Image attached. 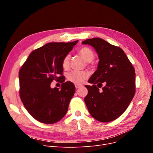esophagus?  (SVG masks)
Instances as JSON below:
<instances>
[{
  "mask_svg": "<svg viewBox=\"0 0 153 153\" xmlns=\"http://www.w3.org/2000/svg\"><path fill=\"white\" fill-rule=\"evenodd\" d=\"M75 85L76 89H78V88H80V87H81L82 86L81 84H75Z\"/></svg>",
  "mask_w": 153,
  "mask_h": 153,
  "instance_id": "obj_1",
  "label": "esophagus"
}]
</instances>
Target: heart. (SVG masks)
Segmentation results:
<instances>
[{
    "label": "heart",
    "mask_w": 153,
    "mask_h": 153,
    "mask_svg": "<svg viewBox=\"0 0 153 153\" xmlns=\"http://www.w3.org/2000/svg\"><path fill=\"white\" fill-rule=\"evenodd\" d=\"M78 53L87 62H91L93 60L94 57V54L93 51L90 48L87 47H81ZM61 66L64 70H68L69 68V55H66L64 57L61 62ZM88 77V73L85 71H72L69 72L67 78L69 81H70L75 84H80L84 82V81Z\"/></svg>",
    "instance_id": "obj_1"
}]
</instances>
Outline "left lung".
I'll return each mask as SVG.
<instances>
[{"mask_svg":"<svg viewBox=\"0 0 153 153\" xmlns=\"http://www.w3.org/2000/svg\"><path fill=\"white\" fill-rule=\"evenodd\" d=\"M82 43L93 47L100 59L98 69L88 81L93 85H85L88 90L84 98L87 109L97 121H112L125 112L135 95V69L119 47L98 38Z\"/></svg>","mask_w":153,"mask_h":153,"instance_id":"1","label":"left lung"}]
</instances>
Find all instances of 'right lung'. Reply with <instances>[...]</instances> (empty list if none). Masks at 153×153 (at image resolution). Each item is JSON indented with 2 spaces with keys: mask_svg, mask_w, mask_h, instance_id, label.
Returning <instances> with one entry per match:
<instances>
[{
  "mask_svg": "<svg viewBox=\"0 0 153 153\" xmlns=\"http://www.w3.org/2000/svg\"><path fill=\"white\" fill-rule=\"evenodd\" d=\"M78 40L69 43H49L30 53L19 71L20 99L36 120L45 124L59 121L66 115L75 87L66 82L62 60ZM53 80L62 83V89H52Z\"/></svg>",
  "mask_w": 153,
  "mask_h": 153,
  "instance_id": "obj_1",
  "label": "right lung"
}]
</instances>
